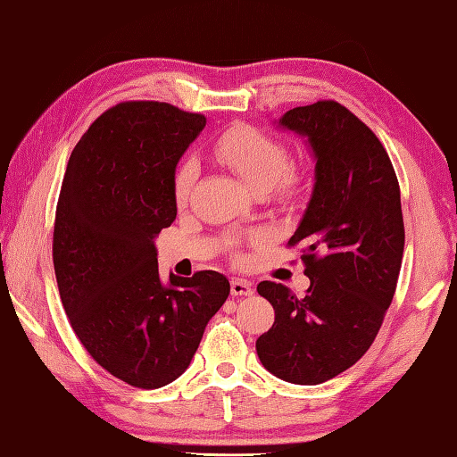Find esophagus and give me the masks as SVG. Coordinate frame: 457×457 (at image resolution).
<instances>
[{
    "label": "esophagus",
    "mask_w": 457,
    "mask_h": 457,
    "mask_svg": "<svg viewBox=\"0 0 457 457\" xmlns=\"http://www.w3.org/2000/svg\"><path fill=\"white\" fill-rule=\"evenodd\" d=\"M230 292L235 297L238 295H253L254 294V287L248 280H242V278H232L230 282Z\"/></svg>",
    "instance_id": "obj_1"
}]
</instances>
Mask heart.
<instances>
[{
    "mask_svg": "<svg viewBox=\"0 0 457 457\" xmlns=\"http://www.w3.org/2000/svg\"><path fill=\"white\" fill-rule=\"evenodd\" d=\"M212 155L235 171L254 193L278 189L286 193L294 185V175L287 170V152L284 145L250 126H235L217 137ZM197 162L183 160L173 175V195L177 203H185L197 179Z\"/></svg>",
    "mask_w": 457,
    "mask_h": 457,
    "instance_id": "heart-1",
    "label": "heart"
}]
</instances>
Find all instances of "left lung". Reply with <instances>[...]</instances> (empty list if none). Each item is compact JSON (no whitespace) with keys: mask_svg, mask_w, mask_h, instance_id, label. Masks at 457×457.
Listing matches in <instances>:
<instances>
[{"mask_svg":"<svg viewBox=\"0 0 457 457\" xmlns=\"http://www.w3.org/2000/svg\"><path fill=\"white\" fill-rule=\"evenodd\" d=\"M278 128L307 139L313 189L287 245L303 246L310 287L260 282L276 320L256 339L264 369L294 385H320L365 355L396 290L404 222L395 167L383 144L333 100L287 110Z\"/></svg>","mask_w":457,"mask_h":457,"instance_id":"8db88e82","label":"left lung"}]
</instances>
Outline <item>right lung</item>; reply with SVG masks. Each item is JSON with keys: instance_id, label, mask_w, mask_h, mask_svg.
I'll use <instances>...</instances> for the list:
<instances>
[{"instance_id": "add662e5", "label": "right lung", "mask_w": 457, "mask_h": 457, "mask_svg": "<svg viewBox=\"0 0 457 457\" xmlns=\"http://www.w3.org/2000/svg\"><path fill=\"white\" fill-rule=\"evenodd\" d=\"M207 120L165 102H122L74 145L54 215L53 264L74 333L100 367L137 388L179 378L230 284L157 268L177 215L173 175Z\"/></svg>"}]
</instances>
